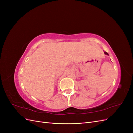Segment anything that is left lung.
<instances>
[{
  "label": "left lung",
  "mask_w": 133,
  "mask_h": 133,
  "mask_svg": "<svg viewBox=\"0 0 133 133\" xmlns=\"http://www.w3.org/2000/svg\"><path fill=\"white\" fill-rule=\"evenodd\" d=\"M104 53H105V54H107V55H109V54H108V53H107V52H106V51L104 52Z\"/></svg>",
  "instance_id": "obj_1"
}]
</instances>
